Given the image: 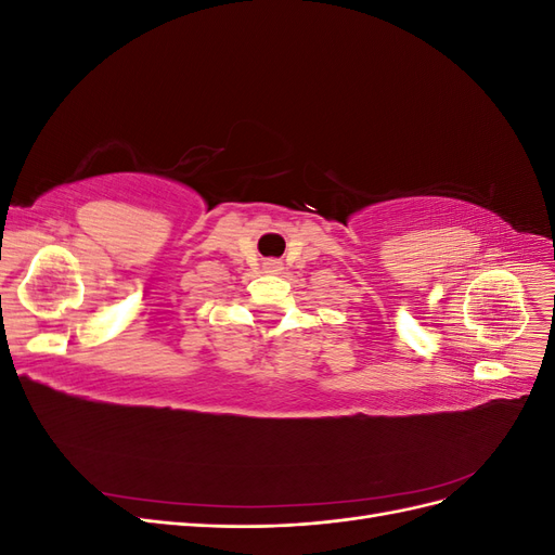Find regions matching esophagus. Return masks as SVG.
I'll return each mask as SVG.
<instances>
[{
    "label": "esophagus",
    "instance_id": "1",
    "mask_svg": "<svg viewBox=\"0 0 555 555\" xmlns=\"http://www.w3.org/2000/svg\"><path fill=\"white\" fill-rule=\"evenodd\" d=\"M266 271H268V273H278V271H282V266H280V261H275V259H268V261H266Z\"/></svg>",
    "mask_w": 555,
    "mask_h": 555
}]
</instances>
